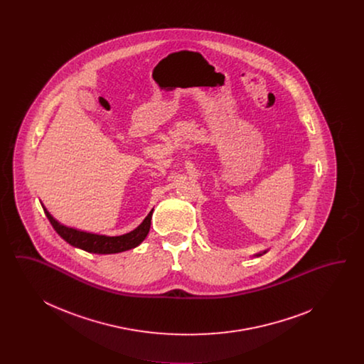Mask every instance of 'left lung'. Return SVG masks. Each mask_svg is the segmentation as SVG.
Returning a JSON list of instances; mask_svg holds the SVG:
<instances>
[{"mask_svg": "<svg viewBox=\"0 0 364 364\" xmlns=\"http://www.w3.org/2000/svg\"><path fill=\"white\" fill-rule=\"evenodd\" d=\"M267 251H269V250H264V251H262V252H258V254H255L254 257H262V255H263V254H266Z\"/></svg>", "mask_w": 364, "mask_h": 364, "instance_id": "1", "label": "left lung"}]
</instances>
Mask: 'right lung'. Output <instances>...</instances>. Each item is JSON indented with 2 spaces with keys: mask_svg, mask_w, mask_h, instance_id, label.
I'll use <instances>...</instances> for the list:
<instances>
[{
  "mask_svg": "<svg viewBox=\"0 0 364 364\" xmlns=\"http://www.w3.org/2000/svg\"><path fill=\"white\" fill-rule=\"evenodd\" d=\"M43 208V211L50 221L54 230L65 240V242L80 248L87 252L91 254H117L122 251H128L131 248L138 247L140 242L146 239L149 235L150 225H151V215L153 210L147 214V217L143 220V223L129 233H125L122 236H105V235H95V233H88V232H82L73 228L61 225L57 220H54L52 214L48 211V208Z\"/></svg>",
  "mask_w": 364,
  "mask_h": 364,
  "instance_id": "1",
  "label": "right lung"
}]
</instances>
